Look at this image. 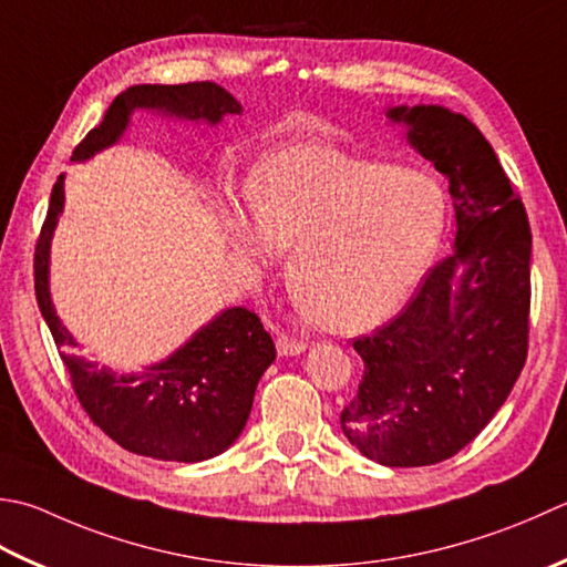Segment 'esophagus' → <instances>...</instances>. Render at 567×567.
I'll return each mask as SVG.
<instances>
[{"instance_id": "34e87169", "label": "esophagus", "mask_w": 567, "mask_h": 567, "mask_svg": "<svg viewBox=\"0 0 567 567\" xmlns=\"http://www.w3.org/2000/svg\"><path fill=\"white\" fill-rule=\"evenodd\" d=\"M305 349H307L305 341L292 339V337H287V334L277 337V353H280V357H297V353H302Z\"/></svg>"}]
</instances>
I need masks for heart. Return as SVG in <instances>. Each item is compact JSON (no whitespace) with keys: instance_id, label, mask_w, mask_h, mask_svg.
<instances>
[{"instance_id":"obj_1","label":"heart","mask_w":567,"mask_h":567,"mask_svg":"<svg viewBox=\"0 0 567 567\" xmlns=\"http://www.w3.org/2000/svg\"><path fill=\"white\" fill-rule=\"evenodd\" d=\"M233 248L268 262L295 246L287 280L321 324L371 329L391 319L423 280L447 224L435 176L351 157L324 144L268 154L250 206L224 208Z\"/></svg>"}]
</instances>
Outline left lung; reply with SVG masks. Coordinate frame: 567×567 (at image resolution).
I'll return each mask as SVG.
<instances>
[{
  "label": "left lung",
  "instance_id": "8db88e82",
  "mask_svg": "<svg viewBox=\"0 0 567 567\" xmlns=\"http://www.w3.org/2000/svg\"><path fill=\"white\" fill-rule=\"evenodd\" d=\"M408 142L447 176L454 250L371 337L341 430L385 467H427L480 435L512 393L528 353L530 226L494 147L442 105L391 107Z\"/></svg>",
  "mask_w": 567,
  "mask_h": 567
}]
</instances>
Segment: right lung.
<instances>
[{
	"label": "right lung",
	"mask_w": 567,
	"mask_h": 567,
	"mask_svg": "<svg viewBox=\"0 0 567 567\" xmlns=\"http://www.w3.org/2000/svg\"><path fill=\"white\" fill-rule=\"evenodd\" d=\"M137 107L218 125L240 115V103L216 83L132 85L120 93L97 127L73 150V162L91 159L127 130ZM63 210V174L53 184L49 214L33 252V287L43 319L61 351L73 391L93 423L127 452L164 462H204L228 450L248 423L255 388L275 361V343L258 315L224 309L169 359L142 373L117 375L75 357L71 331L55 317L49 292V250Z\"/></svg>",
	"instance_id": "right-lung-1"
}]
</instances>
